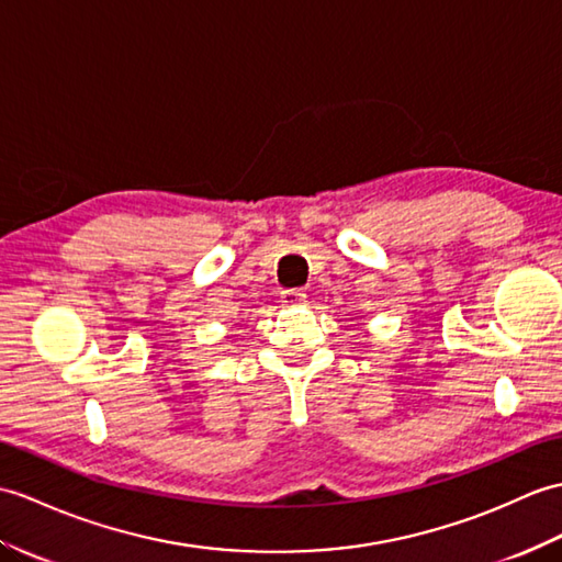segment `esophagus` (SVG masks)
<instances>
[{
    "instance_id": "34e87169",
    "label": "esophagus",
    "mask_w": 562,
    "mask_h": 562,
    "mask_svg": "<svg viewBox=\"0 0 562 562\" xmlns=\"http://www.w3.org/2000/svg\"><path fill=\"white\" fill-rule=\"evenodd\" d=\"M304 299H306L304 290H282V292H280V302H282L284 306H296V304H302Z\"/></svg>"
}]
</instances>
